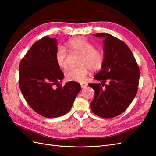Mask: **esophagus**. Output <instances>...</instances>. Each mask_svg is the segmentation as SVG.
<instances>
[{
	"label": "esophagus",
	"instance_id": "esophagus-1",
	"mask_svg": "<svg viewBox=\"0 0 156 156\" xmlns=\"http://www.w3.org/2000/svg\"><path fill=\"white\" fill-rule=\"evenodd\" d=\"M81 86L82 88H85L88 86V84L86 83H81Z\"/></svg>",
	"mask_w": 156,
	"mask_h": 156
}]
</instances>
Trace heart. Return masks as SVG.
<instances>
[{"mask_svg":"<svg viewBox=\"0 0 156 156\" xmlns=\"http://www.w3.org/2000/svg\"><path fill=\"white\" fill-rule=\"evenodd\" d=\"M66 45L69 51L81 54L79 66L71 68L65 73V77L69 81L83 82L90 69L93 72L102 68L105 62V55L101 49L84 37H75L69 40ZM68 53L63 47H58L55 53V61L60 68H68Z\"/></svg>","mask_w":156,"mask_h":156,"instance_id":"1","label":"heart"}]
</instances>
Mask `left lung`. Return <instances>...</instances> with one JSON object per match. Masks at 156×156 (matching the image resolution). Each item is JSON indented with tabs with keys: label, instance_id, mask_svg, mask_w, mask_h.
I'll use <instances>...</instances> for the list:
<instances>
[{
	"label": "left lung",
	"instance_id": "1",
	"mask_svg": "<svg viewBox=\"0 0 156 156\" xmlns=\"http://www.w3.org/2000/svg\"><path fill=\"white\" fill-rule=\"evenodd\" d=\"M94 35L105 38V62L94 77L101 84H88L95 92L90 107L95 115L110 119L122 114L133 100L138 90L140 70L131 51L123 41L107 33Z\"/></svg>",
	"mask_w": 156,
	"mask_h": 156
}]
</instances>
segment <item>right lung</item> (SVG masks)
<instances>
[{"instance_id":"1","label":"right lung","mask_w":156,"mask_h":156,"mask_svg":"<svg viewBox=\"0 0 156 156\" xmlns=\"http://www.w3.org/2000/svg\"><path fill=\"white\" fill-rule=\"evenodd\" d=\"M57 48L56 38L42 37L32 45L19 66V84L25 100L37 114L49 119L68 112L81 89L75 81L59 86L64 73L55 61Z\"/></svg>"}]
</instances>
